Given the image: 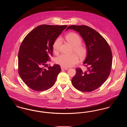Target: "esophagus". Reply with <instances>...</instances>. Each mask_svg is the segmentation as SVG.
I'll return each mask as SVG.
<instances>
[{
    "instance_id": "obj_1",
    "label": "esophagus",
    "mask_w": 127,
    "mask_h": 127,
    "mask_svg": "<svg viewBox=\"0 0 127 127\" xmlns=\"http://www.w3.org/2000/svg\"><path fill=\"white\" fill-rule=\"evenodd\" d=\"M61 69H64V70H67V69H68V68L67 67H64V66H61Z\"/></svg>"
}]
</instances>
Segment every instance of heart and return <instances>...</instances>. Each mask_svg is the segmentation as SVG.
I'll list each match as a JSON object with an SVG mask.
<instances>
[{
  "mask_svg": "<svg viewBox=\"0 0 127 127\" xmlns=\"http://www.w3.org/2000/svg\"><path fill=\"white\" fill-rule=\"evenodd\" d=\"M66 41L73 46V51L81 58H83L87 53V49L81 44L82 40L79 35L74 32L67 34L65 36ZM61 44V38H57L53 44V49L55 53L60 51ZM56 62L62 66L68 67L79 63L78 56L75 54H62L56 59Z\"/></svg>",
  "mask_w": 127,
  "mask_h": 127,
  "instance_id": "1",
  "label": "heart"
}]
</instances>
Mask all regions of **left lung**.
I'll use <instances>...</instances> for the list:
<instances>
[{
	"instance_id": "1",
	"label": "left lung",
	"mask_w": 127,
	"mask_h": 127,
	"mask_svg": "<svg viewBox=\"0 0 127 127\" xmlns=\"http://www.w3.org/2000/svg\"><path fill=\"white\" fill-rule=\"evenodd\" d=\"M71 29L79 32L87 47V57L84 62L86 71L76 68V74L71 79L73 86L79 91L91 92L100 87L110 74L112 54L105 39L96 30L85 25H71Z\"/></svg>"
}]
</instances>
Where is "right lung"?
Masks as SVG:
<instances>
[{
  "mask_svg": "<svg viewBox=\"0 0 127 127\" xmlns=\"http://www.w3.org/2000/svg\"><path fill=\"white\" fill-rule=\"evenodd\" d=\"M66 25H41L31 30L21 43L18 54V72L31 89L47 91L54 84L60 66H47L53 44Z\"/></svg>",
  "mask_w": 127,
  "mask_h": 127,
  "instance_id": "add662e5",
  "label": "right lung"
}]
</instances>
